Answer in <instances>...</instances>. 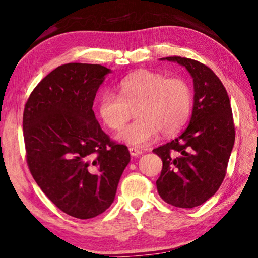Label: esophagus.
Segmentation results:
<instances>
[{
    "mask_svg": "<svg viewBox=\"0 0 258 258\" xmlns=\"http://www.w3.org/2000/svg\"><path fill=\"white\" fill-rule=\"evenodd\" d=\"M130 154H131V156H133V157H138V156H140V155L142 154V151L141 150H139V149H137V148H134V147H130Z\"/></svg>",
    "mask_w": 258,
    "mask_h": 258,
    "instance_id": "34e87169",
    "label": "esophagus"
}]
</instances>
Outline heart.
Segmentation results:
<instances>
[{"label":"heart","mask_w":258,"mask_h":258,"mask_svg":"<svg viewBox=\"0 0 258 258\" xmlns=\"http://www.w3.org/2000/svg\"><path fill=\"white\" fill-rule=\"evenodd\" d=\"M120 96L103 92L99 99V116L109 128L119 131L136 109L139 118L118 136L125 144L144 147L161 132L174 136L183 128L193 108L190 86L180 78H167L150 70H140L121 80Z\"/></svg>","instance_id":"b5f03b06"}]
</instances>
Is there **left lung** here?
I'll return each instance as SVG.
<instances>
[{"label": "left lung", "mask_w": 258, "mask_h": 258, "mask_svg": "<svg viewBox=\"0 0 258 258\" xmlns=\"http://www.w3.org/2000/svg\"><path fill=\"white\" fill-rule=\"evenodd\" d=\"M161 59L180 64L189 72L194 104L187 128L153 150L163 162L157 191L171 206L194 208L218 190L226 174L235 140L230 99L222 81L207 65L179 56Z\"/></svg>", "instance_id": "1"}]
</instances>
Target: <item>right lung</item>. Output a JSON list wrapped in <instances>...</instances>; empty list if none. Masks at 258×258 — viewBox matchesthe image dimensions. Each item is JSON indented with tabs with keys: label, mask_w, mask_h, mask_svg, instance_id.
Instances as JSON below:
<instances>
[{
	"label": "right lung",
	"mask_w": 258,
	"mask_h": 258,
	"mask_svg": "<svg viewBox=\"0 0 258 258\" xmlns=\"http://www.w3.org/2000/svg\"><path fill=\"white\" fill-rule=\"evenodd\" d=\"M111 70L99 64L60 65L31 93L23 116L27 164L38 186L65 214L79 219L111 206L130 151L102 131L93 111Z\"/></svg>",
	"instance_id": "right-lung-1"
}]
</instances>
